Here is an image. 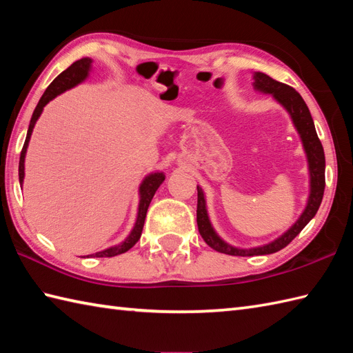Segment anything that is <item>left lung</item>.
Segmentation results:
<instances>
[{"instance_id":"obj_1","label":"left lung","mask_w":353,"mask_h":353,"mask_svg":"<svg viewBox=\"0 0 353 353\" xmlns=\"http://www.w3.org/2000/svg\"><path fill=\"white\" fill-rule=\"evenodd\" d=\"M252 80V85L256 92L273 97V99H275L278 104L283 105L285 108V112L290 114V117H292V122L294 125L297 134L301 137L305 155H307L310 174V194L302 214L297 217V221L290 226L284 234H281L278 239L255 248H237L230 245L228 241H225L213 228V225H211L208 217L205 194H203V190L198 185L196 222L201 237L210 248H213L217 252L236 256L268 255L278 252V250L285 248L288 243L307 226L311 219L316 216L320 203H322L325 192V152L323 146L317 137L314 122H312L311 113L307 104H305V101L293 88L273 80V78L263 72H255Z\"/></svg>"}]
</instances>
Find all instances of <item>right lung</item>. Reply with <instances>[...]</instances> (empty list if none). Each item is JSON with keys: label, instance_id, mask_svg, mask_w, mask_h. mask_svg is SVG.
<instances>
[{"label": "right lung", "instance_id": "obj_1", "mask_svg": "<svg viewBox=\"0 0 353 353\" xmlns=\"http://www.w3.org/2000/svg\"><path fill=\"white\" fill-rule=\"evenodd\" d=\"M92 59L90 57H83L80 60H77L75 63L70 65L66 70H63L56 80H54L48 88H46L45 93L42 95V98L39 99V103L34 108L33 116H31V121L28 125V131H27V137H26V143H23V148L21 151V159H19V184L23 183V176H26V154H27V148L30 143V139H31V132H33L34 125L37 122L39 117H41L42 112H43V107L52 101L56 97H59L60 93H63L69 89L75 88L77 84L83 83L85 78L89 77L90 70H92ZM164 174L160 170L157 172H151V174H148L143 181L140 183L139 185V208H137V217H136V223L132 226L131 232L128 234V237L125 239L123 241H121L119 245H114L107 248L104 250H99L97 254H92L90 256H116V255H121L123 252H127L132 246L136 245L139 241L140 236H142V231H143V225H145V217H146V211L148 207H150V203L154 198V194L157 192V189L163 184L164 181ZM89 256V255H88Z\"/></svg>", "mask_w": 353, "mask_h": 353}]
</instances>
